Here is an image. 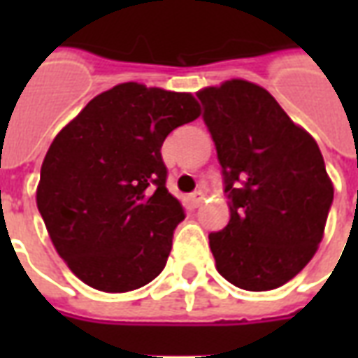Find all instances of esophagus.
<instances>
[{
    "label": "esophagus",
    "mask_w": 358,
    "mask_h": 358,
    "mask_svg": "<svg viewBox=\"0 0 358 358\" xmlns=\"http://www.w3.org/2000/svg\"><path fill=\"white\" fill-rule=\"evenodd\" d=\"M205 199V195L203 192H194V194H189V203H192V207H199Z\"/></svg>",
    "instance_id": "1"
}]
</instances>
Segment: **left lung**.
Listing matches in <instances>:
<instances>
[{"mask_svg":"<svg viewBox=\"0 0 358 358\" xmlns=\"http://www.w3.org/2000/svg\"><path fill=\"white\" fill-rule=\"evenodd\" d=\"M222 166L230 220L209 234L217 270L266 292L307 266L334 201L322 153L272 95L248 80L197 92Z\"/></svg>","mask_w":358,"mask_h":358,"instance_id":"1","label":"left lung"}]
</instances>
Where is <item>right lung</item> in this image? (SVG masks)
<instances>
[{"label": "right lung", "mask_w": 358, "mask_h": 358, "mask_svg": "<svg viewBox=\"0 0 358 358\" xmlns=\"http://www.w3.org/2000/svg\"><path fill=\"white\" fill-rule=\"evenodd\" d=\"M199 115L192 94L126 82L94 97L55 136L36 203L57 253L84 284L124 293L161 274L186 217L166 189L161 148Z\"/></svg>", "instance_id": "obj_1"}]
</instances>
